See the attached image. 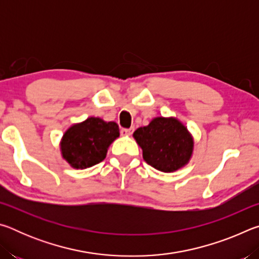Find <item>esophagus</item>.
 <instances>
[{
	"label": "esophagus",
	"instance_id": "34e87169",
	"mask_svg": "<svg viewBox=\"0 0 259 259\" xmlns=\"http://www.w3.org/2000/svg\"><path fill=\"white\" fill-rule=\"evenodd\" d=\"M134 131V128H130V129H121V135L122 136H130L131 134H133Z\"/></svg>",
	"mask_w": 259,
	"mask_h": 259
}]
</instances>
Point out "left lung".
I'll use <instances>...</instances> for the list:
<instances>
[{
    "mask_svg": "<svg viewBox=\"0 0 259 259\" xmlns=\"http://www.w3.org/2000/svg\"><path fill=\"white\" fill-rule=\"evenodd\" d=\"M134 138L148 164L162 172H174L190 162L194 138L187 126L175 116H157L140 126Z\"/></svg>",
    "mask_w": 259,
    "mask_h": 259,
    "instance_id": "left-lung-1",
    "label": "left lung"
}]
</instances>
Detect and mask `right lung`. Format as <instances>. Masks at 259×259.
I'll list each match as a JSON object with an SVG mask.
<instances>
[{
    "mask_svg": "<svg viewBox=\"0 0 259 259\" xmlns=\"http://www.w3.org/2000/svg\"><path fill=\"white\" fill-rule=\"evenodd\" d=\"M120 137L119 125L90 116L72 124L60 140L63 159L74 169H87L106 157L108 147Z\"/></svg>",
    "mask_w": 259,
    "mask_h": 259,
    "instance_id": "right-lung-1",
    "label": "right lung"
}]
</instances>
